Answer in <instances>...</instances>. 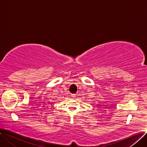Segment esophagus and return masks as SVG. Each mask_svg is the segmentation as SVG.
<instances>
[{
	"label": "esophagus",
	"mask_w": 147,
	"mask_h": 147,
	"mask_svg": "<svg viewBox=\"0 0 147 147\" xmlns=\"http://www.w3.org/2000/svg\"><path fill=\"white\" fill-rule=\"evenodd\" d=\"M71 96H73V97H75V95H74V94H73V95H71Z\"/></svg>",
	"instance_id": "1"
}]
</instances>
